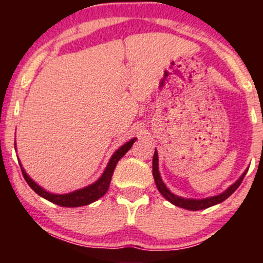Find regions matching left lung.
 <instances>
[{"mask_svg": "<svg viewBox=\"0 0 263 263\" xmlns=\"http://www.w3.org/2000/svg\"><path fill=\"white\" fill-rule=\"evenodd\" d=\"M152 168H153V178H155V183L157 185V189L159 190V193L163 195V198L167 199L170 203H172L176 206L183 208V209L186 210H192V211H197V210H203L206 209V208L214 206V205L222 203L225 199H228L232 193L235 192L238 188L241 182H242L243 177L246 176L247 171L243 172L241 174V177L235 182L234 184H231L228 189L224 190L222 193H220L218 195H214V197H208V198H203V199H193V198H183L179 197V195H176L174 193H172L170 189L167 188L164 182L162 180L161 178V173H159L158 170V152L157 149L155 151V155H153V161H152Z\"/></svg>", "mask_w": 263, "mask_h": 263, "instance_id": "8db88e82", "label": "left lung"}]
</instances>
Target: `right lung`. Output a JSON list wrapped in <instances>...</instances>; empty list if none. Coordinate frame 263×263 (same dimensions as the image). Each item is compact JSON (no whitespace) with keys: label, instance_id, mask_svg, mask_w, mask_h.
<instances>
[{"label":"right lung","instance_id":"1","mask_svg":"<svg viewBox=\"0 0 263 263\" xmlns=\"http://www.w3.org/2000/svg\"><path fill=\"white\" fill-rule=\"evenodd\" d=\"M137 138H132L128 142H126L125 144H122L119 149H116L114 152V155L111 156L110 161H108L106 168H105L104 173L101 174V177L96 180L95 183L89 184L87 186L84 188L74 190V192L68 193V194H54V193L47 192L44 188H42L41 185H38L34 180L32 179L28 174L26 173L25 168L21 164V170H22V174L25 177L26 182L28 183V185L34 190L39 197L47 199V200L52 201V203L59 205V206H65V208H77V206H84V205H89L96 201L98 199L104 197L106 194L108 186H110L111 178H112L115 167H116L117 162L126 155V152H128V149L131 148L132 144L135 143V141Z\"/></svg>","mask_w":263,"mask_h":263}]
</instances>
